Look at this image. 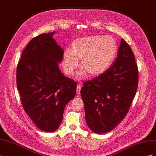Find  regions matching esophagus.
I'll return each instance as SVG.
<instances>
[{
  "label": "esophagus",
  "mask_w": 156,
  "mask_h": 156,
  "mask_svg": "<svg viewBox=\"0 0 156 156\" xmlns=\"http://www.w3.org/2000/svg\"><path fill=\"white\" fill-rule=\"evenodd\" d=\"M81 87H82L81 84H78L77 85V93L78 94H79L80 92H81Z\"/></svg>",
  "instance_id": "esophagus-1"
}]
</instances>
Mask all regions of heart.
I'll use <instances>...</instances> for the list:
<instances>
[{
	"instance_id": "1",
	"label": "heart",
	"mask_w": 156,
	"mask_h": 156,
	"mask_svg": "<svg viewBox=\"0 0 156 156\" xmlns=\"http://www.w3.org/2000/svg\"><path fill=\"white\" fill-rule=\"evenodd\" d=\"M117 45L110 36H89L75 40L71 49L64 52L62 60L64 73L71 75L74 73L81 59L82 70L77 77H83L86 72L90 76H96L104 72L115 58Z\"/></svg>"
}]
</instances>
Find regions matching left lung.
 Listing matches in <instances>:
<instances>
[{
  "mask_svg": "<svg viewBox=\"0 0 156 156\" xmlns=\"http://www.w3.org/2000/svg\"><path fill=\"white\" fill-rule=\"evenodd\" d=\"M139 71L130 46L122 39L115 62L104 72L84 82L81 89L86 122L104 133L124 120L138 87Z\"/></svg>",
  "mask_w": 156,
  "mask_h": 156,
  "instance_id": "left-lung-1",
  "label": "left lung"
}]
</instances>
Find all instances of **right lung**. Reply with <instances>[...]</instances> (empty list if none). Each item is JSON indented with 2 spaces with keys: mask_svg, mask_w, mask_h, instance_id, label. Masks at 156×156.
<instances>
[{
  "mask_svg": "<svg viewBox=\"0 0 156 156\" xmlns=\"http://www.w3.org/2000/svg\"><path fill=\"white\" fill-rule=\"evenodd\" d=\"M53 32L32 38L17 66L16 81L22 105L36 126L53 132L62 121L64 108L76 94L77 83L61 72L63 49Z\"/></svg>",
  "mask_w": 156,
  "mask_h": 156,
  "instance_id": "1",
  "label": "right lung"
}]
</instances>
